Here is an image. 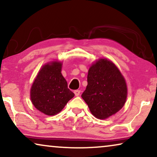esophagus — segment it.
I'll return each instance as SVG.
<instances>
[{"label":"esophagus","mask_w":157,"mask_h":157,"mask_svg":"<svg viewBox=\"0 0 157 157\" xmlns=\"http://www.w3.org/2000/svg\"><path fill=\"white\" fill-rule=\"evenodd\" d=\"M74 92L75 95H76V96H79V95H80L81 91H80V90H75V91H74Z\"/></svg>","instance_id":"1"}]
</instances>
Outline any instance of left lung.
I'll list each match as a JSON object with an SVG mask.
<instances>
[{"label": "left lung", "mask_w": 157, "mask_h": 157, "mask_svg": "<svg viewBox=\"0 0 157 157\" xmlns=\"http://www.w3.org/2000/svg\"><path fill=\"white\" fill-rule=\"evenodd\" d=\"M87 82L81 97L96 118L107 119L124 106L127 97L126 83L112 61L100 59L92 64Z\"/></svg>", "instance_id": "8db88e82"}]
</instances>
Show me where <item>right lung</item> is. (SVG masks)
<instances>
[{"label": "right lung", "mask_w": 157, "mask_h": 157, "mask_svg": "<svg viewBox=\"0 0 157 157\" xmlns=\"http://www.w3.org/2000/svg\"><path fill=\"white\" fill-rule=\"evenodd\" d=\"M62 63L53 61L39 71L31 89V99L40 112L53 116L64 108L74 94L61 74Z\"/></svg>", "instance_id": "right-lung-1"}]
</instances>
